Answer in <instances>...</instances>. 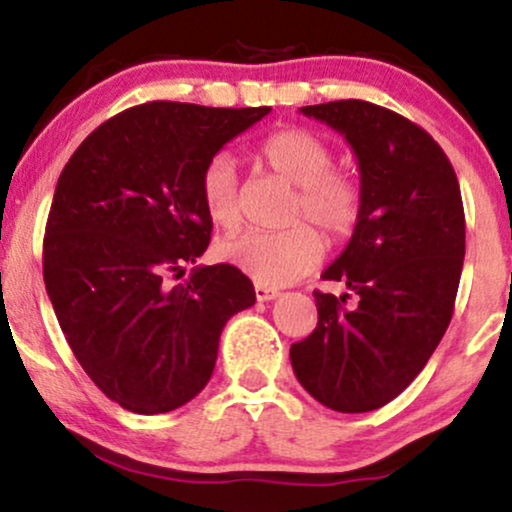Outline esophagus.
Listing matches in <instances>:
<instances>
[{"mask_svg":"<svg viewBox=\"0 0 512 512\" xmlns=\"http://www.w3.org/2000/svg\"><path fill=\"white\" fill-rule=\"evenodd\" d=\"M276 296H279V291L272 289V286L255 284V298H257V301H274Z\"/></svg>","mask_w":512,"mask_h":512,"instance_id":"obj_1","label":"esophagus"}]
</instances>
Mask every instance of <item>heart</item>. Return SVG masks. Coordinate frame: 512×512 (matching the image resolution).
Instances as JSON below:
<instances>
[{"label": "heart", "mask_w": 512, "mask_h": 512, "mask_svg": "<svg viewBox=\"0 0 512 512\" xmlns=\"http://www.w3.org/2000/svg\"><path fill=\"white\" fill-rule=\"evenodd\" d=\"M257 156L272 173L296 187L291 204L293 226L286 231H245L221 240L219 257L255 284L281 286L298 279L320 262L325 240L344 243L356 233L363 216V187L354 175L334 170L332 146L303 127H284L257 146ZM199 197L216 226L233 228L240 221L238 175L231 156L209 158L199 175Z\"/></svg>", "instance_id": "b5f03b06"}]
</instances>
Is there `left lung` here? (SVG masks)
<instances>
[{
    "label": "left lung",
    "instance_id": "left-lung-1",
    "mask_svg": "<svg viewBox=\"0 0 512 512\" xmlns=\"http://www.w3.org/2000/svg\"><path fill=\"white\" fill-rule=\"evenodd\" d=\"M344 134L358 158L363 216L315 291L317 327L291 344L298 383L344 414L392 402L424 370L455 310L464 260L460 182L424 127L368 101L305 105Z\"/></svg>",
    "mask_w": 512,
    "mask_h": 512
}]
</instances>
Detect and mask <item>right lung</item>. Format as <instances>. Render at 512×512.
I'll return each instance as SVG.
<instances>
[{
	"instance_id": "add662e5",
	"label": "right lung",
	"mask_w": 512,
	"mask_h": 512,
	"mask_svg": "<svg viewBox=\"0 0 512 512\" xmlns=\"http://www.w3.org/2000/svg\"><path fill=\"white\" fill-rule=\"evenodd\" d=\"M269 110L134 105L93 129L57 180L45 289L76 361L122 409L166 414L199 395L223 325L255 303L231 264L166 279L209 245L202 168Z\"/></svg>"
}]
</instances>
